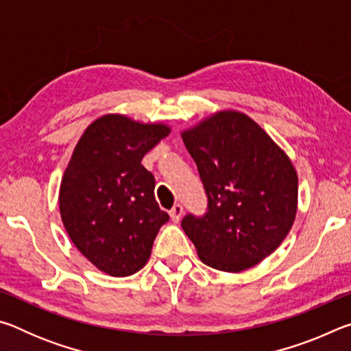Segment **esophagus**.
I'll use <instances>...</instances> for the list:
<instances>
[{"mask_svg":"<svg viewBox=\"0 0 351 351\" xmlns=\"http://www.w3.org/2000/svg\"><path fill=\"white\" fill-rule=\"evenodd\" d=\"M182 212H184L182 206H181V204H175L173 207H171V210H170V217H171V219H173L175 223L180 221L181 217H182Z\"/></svg>","mask_w":351,"mask_h":351,"instance_id":"34e87169","label":"esophagus"}]
</instances>
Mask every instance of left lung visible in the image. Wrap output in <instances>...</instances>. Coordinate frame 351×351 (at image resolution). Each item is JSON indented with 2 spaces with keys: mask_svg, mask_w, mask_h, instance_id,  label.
Here are the masks:
<instances>
[{
  "mask_svg": "<svg viewBox=\"0 0 351 351\" xmlns=\"http://www.w3.org/2000/svg\"><path fill=\"white\" fill-rule=\"evenodd\" d=\"M181 136L207 195V212L184 217V232L210 268H252L280 246L294 223V165L239 111H219Z\"/></svg>",
  "mask_w": 351,
  "mask_h": 351,
  "instance_id": "obj_1",
  "label": "left lung"
}]
</instances>
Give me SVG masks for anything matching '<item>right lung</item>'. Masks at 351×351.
I'll return each instance as SVG.
<instances>
[{
  "instance_id": "obj_1",
  "label": "right lung",
  "mask_w": 351,
  "mask_h": 351,
  "mask_svg": "<svg viewBox=\"0 0 351 351\" xmlns=\"http://www.w3.org/2000/svg\"><path fill=\"white\" fill-rule=\"evenodd\" d=\"M169 133L164 123L106 114L77 142L60 184V215L75 247L105 274L144 268L169 221L154 198V176L141 164Z\"/></svg>"
}]
</instances>
